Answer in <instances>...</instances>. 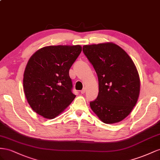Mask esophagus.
<instances>
[{
	"instance_id": "1",
	"label": "esophagus",
	"mask_w": 160,
	"mask_h": 160,
	"mask_svg": "<svg viewBox=\"0 0 160 160\" xmlns=\"http://www.w3.org/2000/svg\"><path fill=\"white\" fill-rule=\"evenodd\" d=\"M85 91H86V88H84L82 90L80 91V92H81L82 94H84V93H85Z\"/></svg>"
}]
</instances>
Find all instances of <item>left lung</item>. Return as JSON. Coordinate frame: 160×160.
<instances>
[{
    "mask_svg": "<svg viewBox=\"0 0 160 160\" xmlns=\"http://www.w3.org/2000/svg\"><path fill=\"white\" fill-rule=\"evenodd\" d=\"M82 51L98 78L97 98L90 102L103 122L112 124L128 116L138 102L139 76L125 51L113 43L86 45Z\"/></svg>",
    "mask_w": 160,
    "mask_h": 160,
    "instance_id": "1",
    "label": "left lung"
}]
</instances>
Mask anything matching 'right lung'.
<instances>
[{"mask_svg":"<svg viewBox=\"0 0 160 160\" xmlns=\"http://www.w3.org/2000/svg\"><path fill=\"white\" fill-rule=\"evenodd\" d=\"M82 52L77 45H50L38 50L29 60L23 89L31 108L52 119L74 100L69 70Z\"/></svg>","mask_w":160,"mask_h":160,"instance_id":"add662e5","label":"right lung"}]
</instances>
